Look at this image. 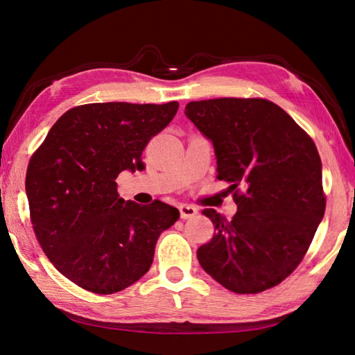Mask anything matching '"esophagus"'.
I'll return each instance as SVG.
<instances>
[{
	"label": "esophagus",
	"instance_id": "34e87169",
	"mask_svg": "<svg viewBox=\"0 0 355 355\" xmlns=\"http://www.w3.org/2000/svg\"><path fill=\"white\" fill-rule=\"evenodd\" d=\"M178 209H180V216H182L183 220H187V218H192V216L197 215V209H195L193 206L182 205Z\"/></svg>",
	"mask_w": 355,
	"mask_h": 355
}]
</instances>
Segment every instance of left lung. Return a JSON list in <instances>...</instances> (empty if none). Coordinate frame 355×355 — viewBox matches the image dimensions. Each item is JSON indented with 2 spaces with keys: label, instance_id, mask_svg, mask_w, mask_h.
I'll list each match as a JSON object with an SVG mask.
<instances>
[{
  "label": "left lung",
  "instance_id": "1",
  "mask_svg": "<svg viewBox=\"0 0 355 355\" xmlns=\"http://www.w3.org/2000/svg\"><path fill=\"white\" fill-rule=\"evenodd\" d=\"M186 116L212 140L216 178L227 182L232 220L205 209L215 235L197 252L225 288L256 294L281 284L304 259L325 214L322 162L313 139L261 97L189 102Z\"/></svg>",
  "mask_w": 355,
  "mask_h": 355
}]
</instances>
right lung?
Listing matches in <instances>:
<instances>
[{
    "label": "right lung",
    "instance_id": "add662e5",
    "mask_svg": "<svg viewBox=\"0 0 355 355\" xmlns=\"http://www.w3.org/2000/svg\"><path fill=\"white\" fill-rule=\"evenodd\" d=\"M178 102L87 103L58 119L28 162L26 192L37 243L71 282L112 294L137 282L160 233L180 218L160 200L119 197L122 171L143 169L141 153L177 114Z\"/></svg>",
    "mask_w": 355,
    "mask_h": 355
}]
</instances>
